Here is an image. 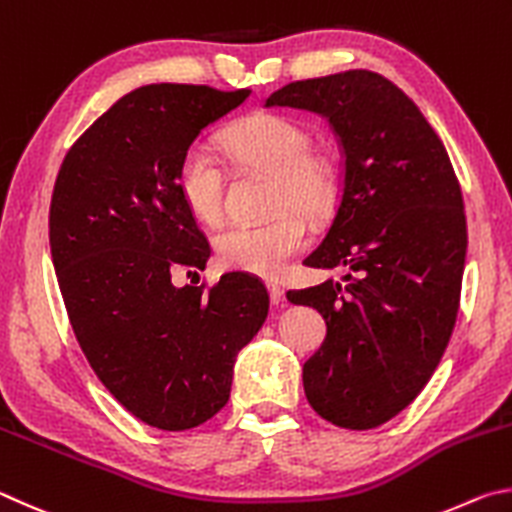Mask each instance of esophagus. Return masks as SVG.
Returning a JSON list of instances; mask_svg holds the SVG:
<instances>
[{"label": "esophagus", "instance_id": "34e87169", "mask_svg": "<svg viewBox=\"0 0 512 512\" xmlns=\"http://www.w3.org/2000/svg\"><path fill=\"white\" fill-rule=\"evenodd\" d=\"M267 292H270V301L274 303V306H281V303H283V288H281V285L267 283Z\"/></svg>", "mask_w": 512, "mask_h": 512}]
</instances>
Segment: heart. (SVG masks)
Listing matches in <instances>:
<instances>
[{
  "label": "heart",
  "instance_id": "heart-1",
  "mask_svg": "<svg viewBox=\"0 0 512 512\" xmlns=\"http://www.w3.org/2000/svg\"><path fill=\"white\" fill-rule=\"evenodd\" d=\"M224 150L242 168H261L276 177L272 209L294 206L319 213L330 200V175L312 155L303 125L279 114H258L224 137ZM177 191L202 224H218L224 213V170L204 146L184 152L177 168ZM308 245V224L299 213L281 211L258 222H233L215 236L222 265L258 276L281 274Z\"/></svg>",
  "mask_w": 512,
  "mask_h": 512
}]
</instances>
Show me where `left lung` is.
I'll return each mask as SVG.
<instances>
[{
	"mask_svg": "<svg viewBox=\"0 0 512 512\" xmlns=\"http://www.w3.org/2000/svg\"><path fill=\"white\" fill-rule=\"evenodd\" d=\"M265 107L326 116L342 148L337 213L306 265L346 274L288 301L328 328L303 364L310 407L373 429L416 400L452 337L468 249L459 179L416 103L375 71L297 80Z\"/></svg>",
	"mask_w": 512,
	"mask_h": 512,
	"instance_id": "1",
	"label": "left lung"
}]
</instances>
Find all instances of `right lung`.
<instances>
[{
	"label": "right lung",
	"mask_w": 512,
	"mask_h": 512,
	"mask_svg": "<svg viewBox=\"0 0 512 512\" xmlns=\"http://www.w3.org/2000/svg\"><path fill=\"white\" fill-rule=\"evenodd\" d=\"M251 89L159 83L134 89L69 148L49 209L58 285L80 348L134 418L166 432L227 405L233 364L270 310L242 272L175 288V267L204 270L209 240L177 191V168L206 125Z\"/></svg>",
	"instance_id": "add662e5"
}]
</instances>
